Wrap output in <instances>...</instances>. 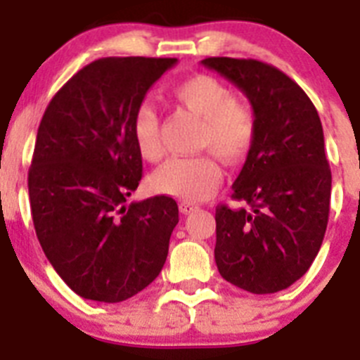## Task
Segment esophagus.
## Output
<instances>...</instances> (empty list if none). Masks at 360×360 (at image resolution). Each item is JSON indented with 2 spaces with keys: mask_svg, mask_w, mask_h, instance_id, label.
I'll return each instance as SVG.
<instances>
[{
  "mask_svg": "<svg viewBox=\"0 0 360 360\" xmlns=\"http://www.w3.org/2000/svg\"><path fill=\"white\" fill-rule=\"evenodd\" d=\"M180 211H182L184 214H191V212L198 211V205L193 202H182L180 203Z\"/></svg>",
  "mask_w": 360,
  "mask_h": 360,
  "instance_id": "1",
  "label": "esophagus"
}]
</instances>
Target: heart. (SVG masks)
Instances as JSON below:
<instances>
[{"instance_id": "obj_1", "label": "heart", "mask_w": 360, "mask_h": 360, "mask_svg": "<svg viewBox=\"0 0 360 360\" xmlns=\"http://www.w3.org/2000/svg\"><path fill=\"white\" fill-rule=\"evenodd\" d=\"M171 94L184 110L202 119L200 148L209 149L227 164H238L249 155L257 133L256 115L249 104L234 98L229 86L212 75L198 73L178 82ZM131 133L146 160L157 162L162 157L160 120L149 104L136 108ZM219 182L221 169L211 153L171 158L151 176L153 189L186 202L209 198Z\"/></svg>"}]
</instances>
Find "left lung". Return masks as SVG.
Returning <instances> with one entry per match:
<instances>
[{
	"label": "left lung",
	"instance_id": "left-lung-1",
	"mask_svg": "<svg viewBox=\"0 0 360 360\" xmlns=\"http://www.w3.org/2000/svg\"><path fill=\"white\" fill-rule=\"evenodd\" d=\"M202 65L236 84L257 120L232 186V198L250 209L216 207V265L252 294L285 290L310 269L328 225L332 171L321 119L303 88L276 66L232 57Z\"/></svg>",
	"mask_w": 360,
	"mask_h": 360
}]
</instances>
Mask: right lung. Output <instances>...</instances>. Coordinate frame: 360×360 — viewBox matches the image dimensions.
Instances as JSON below:
<instances>
[{"instance_id": "obj_1", "label": "right lung", "mask_w": 360, "mask_h": 360, "mask_svg": "<svg viewBox=\"0 0 360 360\" xmlns=\"http://www.w3.org/2000/svg\"><path fill=\"white\" fill-rule=\"evenodd\" d=\"M173 57H104L44 110L28 195L44 256L77 295L120 303L160 274L178 224L171 196L128 203L142 178L131 122Z\"/></svg>"}]
</instances>
